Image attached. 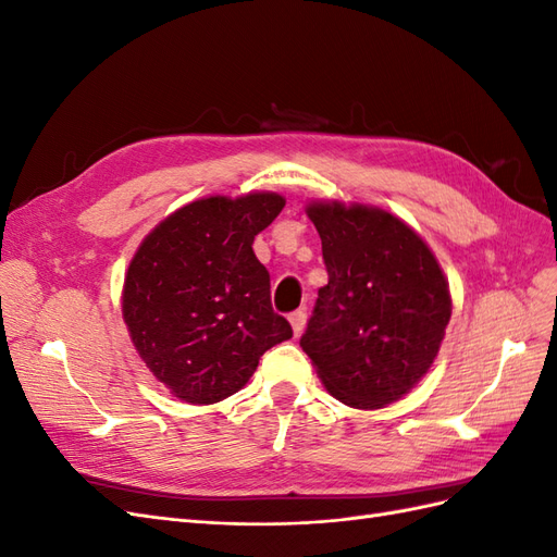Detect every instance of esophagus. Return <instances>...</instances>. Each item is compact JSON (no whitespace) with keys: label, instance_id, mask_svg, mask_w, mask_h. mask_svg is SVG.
<instances>
[{"label":"esophagus","instance_id":"obj_1","mask_svg":"<svg viewBox=\"0 0 557 557\" xmlns=\"http://www.w3.org/2000/svg\"><path fill=\"white\" fill-rule=\"evenodd\" d=\"M288 320H290L295 336H299L301 330H305V323H307V311H305V309H297V311H293V313L288 315Z\"/></svg>","mask_w":557,"mask_h":557}]
</instances>
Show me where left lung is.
Segmentation results:
<instances>
[{
	"label": "left lung",
	"instance_id": "8db88e82",
	"mask_svg": "<svg viewBox=\"0 0 557 557\" xmlns=\"http://www.w3.org/2000/svg\"><path fill=\"white\" fill-rule=\"evenodd\" d=\"M327 267L299 346L327 393L356 409L397 401L428 374L450 320L448 281L428 244L383 209L307 207Z\"/></svg>",
	"mask_w": 557,
	"mask_h": 557
}]
</instances>
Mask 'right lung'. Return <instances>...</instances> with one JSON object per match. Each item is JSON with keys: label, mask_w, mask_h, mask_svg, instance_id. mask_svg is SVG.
Listing matches in <instances>:
<instances>
[{"label": "right lung", "mask_w": 557, "mask_h": 557, "mask_svg": "<svg viewBox=\"0 0 557 557\" xmlns=\"http://www.w3.org/2000/svg\"><path fill=\"white\" fill-rule=\"evenodd\" d=\"M285 207L276 193L185 205L148 234L125 274L123 318L153 376L188 404L248 383L264 350L290 339L274 313L256 234Z\"/></svg>", "instance_id": "1"}]
</instances>
